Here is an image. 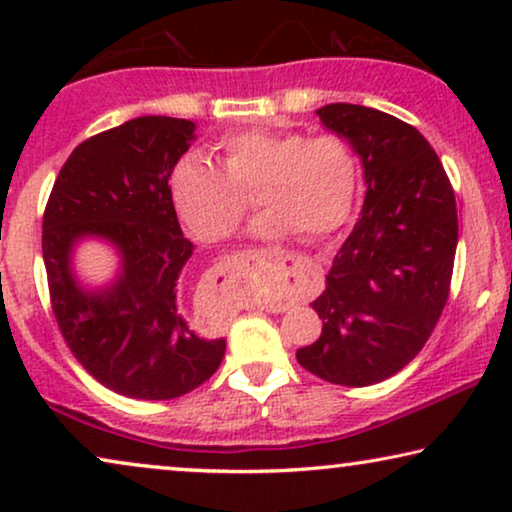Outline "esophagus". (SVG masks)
I'll use <instances>...</instances> for the list:
<instances>
[{
	"label": "esophagus",
	"mask_w": 512,
	"mask_h": 512,
	"mask_svg": "<svg viewBox=\"0 0 512 512\" xmlns=\"http://www.w3.org/2000/svg\"><path fill=\"white\" fill-rule=\"evenodd\" d=\"M270 258L277 263V268L282 270L284 279H296V275L303 270V261L293 254H284V251H270Z\"/></svg>",
	"instance_id": "obj_1"
}]
</instances>
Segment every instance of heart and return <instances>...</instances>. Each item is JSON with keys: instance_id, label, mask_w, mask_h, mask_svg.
Here are the masks:
<instances>
[{"instance_id": "1", "label": "heart", "mask_w": 512, "mask_h": 512, "mask_svg": "<svg viewBox=\"0 0 512 512\" xmlns=\"http://www.w3.org/2000/svg\"><path fill=\"white\" fill-rule=\"evenodd\" d=\"M221 166L200 153L181 156L167 177L181 221L202 242L235 233L249 209V195L265 212L254 221L256 237L298 233L307 240L345 226L359 191V160L340 135L249 130L219 144Z\"/></svg>"}]
</instances>
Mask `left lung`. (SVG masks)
I'll return each mask as SVG.
<instances>
[{"label":"left lung","instance_id":"1","mask_svg":"<svg viewBox=\"0 0 512 512\" xmlns=\"http://www.w3.org/2000/svg\"><path fill=\"white\" fill-rule=\"evenodd\" d=\"M321 123L359 153L361 219L312 307L321 335L296 359L321 380L368 387L408 366L450 296L459 221L443 163L422 132L384 111L335 102Z\"/></svg>","mask_w":512,"mask_h":512}]
</instances>
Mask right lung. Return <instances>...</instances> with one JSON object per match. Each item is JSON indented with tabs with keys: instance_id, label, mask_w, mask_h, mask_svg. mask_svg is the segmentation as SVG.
I'll use <instances>...</instances> for the list:
<instances>
[{
	"instance_id": "1",
	"label": "right lung",
	"mask_w": 512,
	"mask_h": 512,
	"mask_svg": "<svg viewBox=\"0 0 512 512\" xmlns=\"http://www.w3.org/2000/svg\"><path fill=\"white\" fill-rule=\"evenodd\" d=\"M195 139V123L139 116L86 139L55 179L41 249L55 321L76 361L104 387L170 401L221 366L226 340L193 333L179 307V275L193 254L167 177ZM100 236L122 254V275L86 292L71 272L73 244Z\"/></svg>"
}]
</instances>
